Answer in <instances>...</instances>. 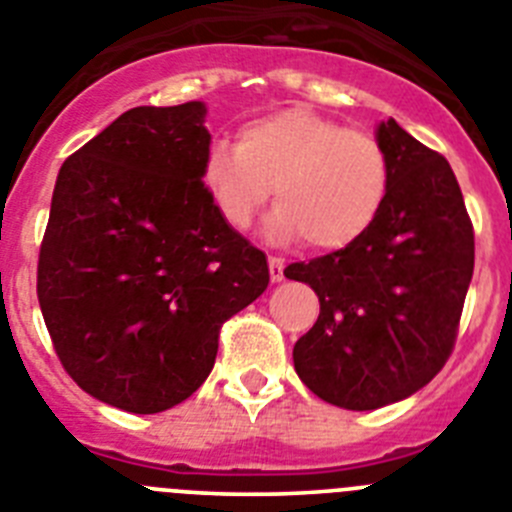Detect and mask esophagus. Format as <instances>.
<instances>
[{
  "instance_id": "obj_1",
  "label": "esophagus",
  "mask_w": 512,
  "mask_h": 512,
  "mask_svg": "<svg viewBox=\"0 0 512 512\" xmlns=\"http://www.w3.org/2000/svg\"><path fill=\"white\" fill-rule=\"evenodd\" d=\"M269 277L271 282H282L284 279V261L277 259V256H271L269 259Z\"/></svg>"
}]
</instances>
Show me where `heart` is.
I'll return each mask as SVG.
<instances>
[{"instance_id": "obj_1", "label": "heart", "mask_w": 512, "mask_h": 512, "mask_svg": "<svg viewBox=\"0 0 512 512\" xmlns=\"http://www.w3.org/2000/svg\"><path fill=\"white\" fill-rule=\"evenodd\" d=\"M202 182L230 228H248L271 194L279 205L264 230L274 241L305 238L338 251L364 238L382 215L392 187L390 156L374 135L307 107L246 122L235 143H215Z\"/></svg>"}]
</instances>
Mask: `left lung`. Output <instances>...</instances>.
Returning <instances> with one entry per match:
<instances>
[{
  "instance_id": "8db88e82",
  "label": "left lung",
  "mask_w": 512,
  "mask_h": 512,
  "mask_svg": "<svg viewBox=\"0 0 512 512\" xmlns=\"http://www.w3.org/2000/svg\"><path fill=\"white\" fill-rule=\"evenodd\" d=\"M392 187L372 230L351 246L289 264L320 315L295 343L297 377L320 400L377 410L431 382L459 330L474 271V230L459 182L441 153L379 122Z\"/></svg>"
}]
</instances>
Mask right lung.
I'll return each mask as SVG.
<instances>
[{"label": "right lung", "mask_w": 512, "mask_h": 512, "mask_svg": "<svg viewBox=\"0 0 512 512\" xmlns=\"http://www.w3.org/2000/svg\"><path fill=\"white\" fill-rule=\"evenodd\" d=\"M205 102L133 107L63 161L38 261L53 348L81 390L169 410L212 372L220 328L269 284L264 251L202 184Z\"/></svg>", "instance_id": "add662e5"}]
</instances>
